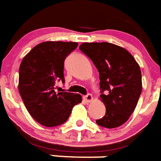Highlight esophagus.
Instances as JSON below:
<instances>
[{
	"instance_id": "obj_1",
	"label": "esophagus",
	"mask_w": 161,
	"mask_h": 161,
	"mask_svg": "<svg viewBox=\"0 0 161 161\" xmlns=\"http://www.w3.org/2000/svg\"><path fill=\"white\" fill-rule=\"evenodd\" d=\"M83 99H84V101H86V102H90V101H92V96L91 94H87V95L83 97Z\"/></svg>"
}]
</instances>
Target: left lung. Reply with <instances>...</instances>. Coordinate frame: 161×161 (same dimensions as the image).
<instances>
[{"instance_id": "8db88e82", "label": "left lung", "mask_w": 161, "mask_h": 161, "mask_svg": "<svg viewBox=\"0 0 161 161\" xmlns=\"http://www.w3.org/2000/svg\"><path fill=\"white\" fill-rule=\"evenodd\" d=\"M79 50L99 72L100 97L106 111L96 122L108 129L121 126L133 114L142 90L138 64L127 50L112 43H82Z\"/></svg>"}]
</instances>
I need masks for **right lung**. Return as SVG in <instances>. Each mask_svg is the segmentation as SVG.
Masks as SVG:
<instances>
[{
	"label": "right lung",
	"mask_w": 161,
	"mask_h": 161,
	"mask_svg": "<svg viewBox=\"0 0 161 161\" xmlns=\"http://www.w3.org/2000/svg\"><path fill=\"white\" fill-rule=\"evenodd\" d=\"M77 42L40 43L23 59L19 71V91L32 118L46 127L64 124L73 107L80 103L79 94L55 92V83H64L66 57L78 47Z\"/></svg>",
	"instance_id": "obj_1"
}]
</instances>
